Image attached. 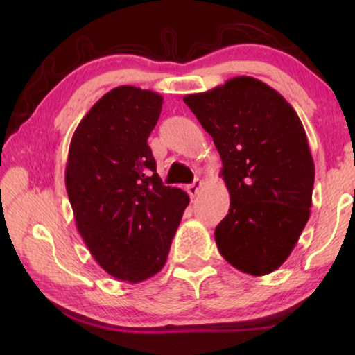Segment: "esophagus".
I'll use <instances>...</instances> for the list:
<instances>
[{
	"label": "esophagus",
	"instance_id": "obj_1",
	"mask_svg": "<svg viewBox=\"0 0 355 355\" xmlns=\"http://www.w3.org/2000/svg\"><path fill=\"white\" fill-rule=\"evenodd\" d=\"M200 189H202V182H200V180H194V183H191V184L186 186V191H188V194L191 197H196L200 192Z\"/></svg>",
	"mask_w": 355,
	"mask_h": 355
}]
</instances>
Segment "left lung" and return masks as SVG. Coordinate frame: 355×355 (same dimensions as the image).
Masks as SVG:
<instances>
[{
	"instance_id": "8db88e82",
	"label": "left lung",
	"mask_w": 355,
	"mask_h": 355,
	"mask_svg": "<svg viewBox=\"0 0 355 355\" xmlns=\"http://www.w3.org/2000/svg\"><path fill=\"white\" fill-rule=\"evenodd\" d=\"M183 100L222 159L230 208L214 232L220 255L241 272L271 274L310 218L315 163L302 122L275 89L252 76Z\"/></svg>"
}]
</instances>
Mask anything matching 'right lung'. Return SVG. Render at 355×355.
<instances>
[{
    "label": "right lung",
    "mask_w": 355,
    "mask_h": 355,
    "mask_svg": "<svg viewBox=\"0 0 355 355\" xmlns=\"http://www.w3.org/2000/svg\"><path fill=\"white\" fill-rule=\"evenodd\" d=\"M163 97L119 86L105 94L70 141L65 188L75 224L89 252L120 282L158 274L189 196L164 186L147 139Z\"/></svg>",
    "instance_id": "1"
}]
</instances>
